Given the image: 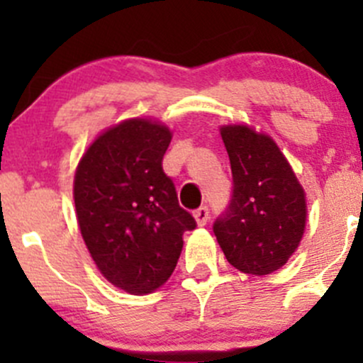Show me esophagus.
<instances>
[{
  "label": "esophagus",
  "instance_id": "1",
  "mask_svg": "<svg viewBox=\"0 0 363 363\" xmlns=\"http://www.w3.org/2000/svg\"><path fill=\"white\" fill-rule=\"evenodd\" d=\"M193 218H195L196 225L205 226V225H207V221H208V208L207 207L196 208V211L193 212Z\"/></svg>",
  "mask_w": 363,
  "mask_h": 363
}]
</instances>
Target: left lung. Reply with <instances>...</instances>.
Segmentation results:
<instances>
[{
    "label": "left lung",
    "mask_w": 363,
    "mask_h": 363,
    "mask_svg": "<svg viewBox=\"0 0 363 363\" xmlns=\"http://www.w3.org/2000/svg\"><path fill=\"white\" fill-rule=\"evenodd\" d=\"M233 175L232 203L214 223L219 247L244 274L279 270L300 246L307 223L306 191L270 135L247 124L219 128Z\"/></svg>",
    "instance_id": "8db88e82"
}]
</instances>
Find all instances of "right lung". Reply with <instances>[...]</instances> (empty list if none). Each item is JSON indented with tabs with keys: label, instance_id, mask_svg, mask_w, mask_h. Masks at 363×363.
Here are the masks:
<instances>
[{
	"label": "right lung",
	"instance_id": "add662e5",
	"mask_svg": "<svg viewBox=\"0 0 363 363\" xmlns=\"http://www.w3.org/2000/svg\"><path fill=\"white\" fill-rule=\"evenodd\" d=\"M170 140L164 123L131 117L101 131L75 168L73 200L87 251L101 276L131 295L167 283L182 235L196 226L161 167Z\"/></svg>",
	"mask_w": 363,
	"mask_h": 363
}]
</instances>
